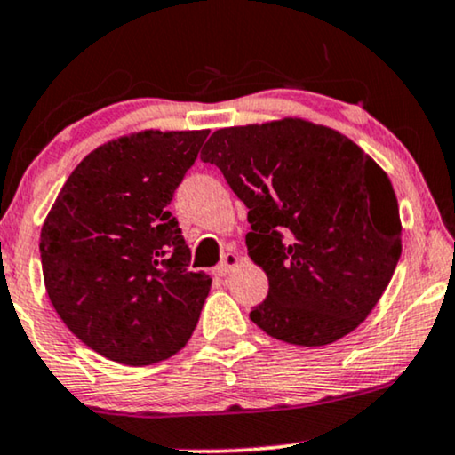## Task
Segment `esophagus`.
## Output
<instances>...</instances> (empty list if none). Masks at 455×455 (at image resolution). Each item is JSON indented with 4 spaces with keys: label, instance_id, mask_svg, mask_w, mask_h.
<instances>
[{
    "label": "esophagus",
    "instance_id": "esophagus-1",
    "mask_svg": "<svg viewBox=\"0 0 455 455\" xmlns=\"http://www.w3.org/2000/svg\"><path fill=\"white\" fill-rule=\"evenodd\" d=\"M239 262H241V258L237 254H233V251H228V254H224L220 267H218L216 273L220 275V277H228V275L233 273V268L239 267Z\"/></svg>",
    "mask_w": 455,
    "mask_h": 455
}]
</instances>
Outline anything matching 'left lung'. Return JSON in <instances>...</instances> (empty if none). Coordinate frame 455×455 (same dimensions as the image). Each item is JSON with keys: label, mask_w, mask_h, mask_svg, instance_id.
Wrapping results in <instances>:
<instances>
[{"label": "left lung", "mask_w": 455, "mask_h": 455, "mask_svg": "<svg viewBox=\"0 0 455 455\" xmlns=\"http://www.w3.org/2000/svg\"><path fill=\"white\" fill-rule=\"evenodd\" d=\"M201 159L220 168L250 210L247 254L268 277L250 319L298 347L359 327L401 258L387 172L348 136L300 117L216 130Z\"/></svg>", "instance_id": "left-lung-1"}]
</instances>
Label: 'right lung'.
I'll return each mask as SVG.
<instances>
[{
    "mask_svg": "<svg viewBox=\"0 0 455 455\" xmlns=\"http://www.w3.org/2000/svg\"><path fill=\"white\" fill-rule=\"evenodd\" d=\"M210 130H142L85 155L45 216L39 251L52 307L96 353L142 367L191 338L212 279L168 210Z\"/></svg>",
    "mask_w": 455,
    "mask_h": 455,
    "instance_id": "right-lung-1",
    "label": "right lung"
}]
</instances>
